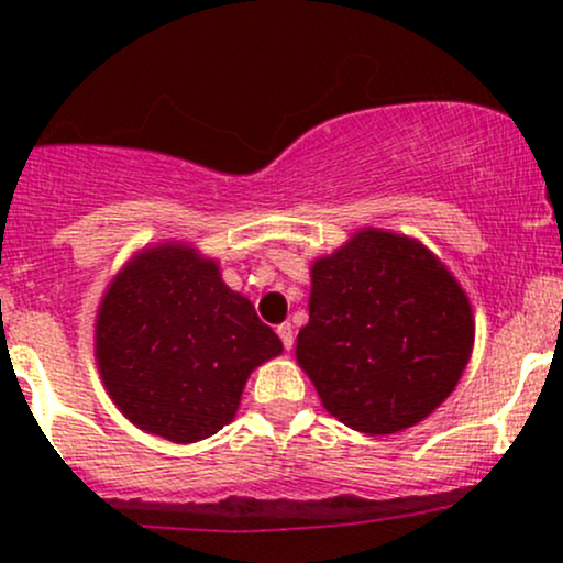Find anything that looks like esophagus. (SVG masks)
<instances>
[{
  "mask_svg": "<svg viewBox=\"0 0 563 563\" xmlns=\"http://www.w3.org/2000/svg\"><path fill=\"white\" fill-rule=\"evenodd\" d=\"M277 335H280L283 346H286V349L294 346V328H290V322H283V325H277Z\"/></svg>",
  "mask_w": 563,
  "mask_h": 563,
  "instance_id": "34e87169",
  "label": "esophagus"
}]
</instances>
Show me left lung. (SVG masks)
Here are the masks:
<instances>
[{
	"label": "left lung",
	"mask_w": 563,
	"mask_h": 563,
	"mask_svg": "<svg viewBox=\"0 0 563 563\" xmlns=\"http://www.w3.org/2000/svg\"><path fill=\"white\" fill-rule=\"evenodd\" d=\"M471 344L466 294L421 243L365 230L314 262L296 360L349 429L376 437L423 421L455 389Z\"/></svg>",
	"instance_id": "left-lung-1"
}]
</instances>
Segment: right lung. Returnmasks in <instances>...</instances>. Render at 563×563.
I'll list each match as a JSON object with an SVG mask.
<instances>
[{
    "mask_svg": "<svg viewBox=\"0 0 563 563\" xmlns=\"http://www.w3.org/2000/svg\"><path fill=\"white\" fill-rule=\"evenodd\" d=\"M283 352L254 303L187 245L129 262L97 314V365L119 410L169 442H198L235 416L245 378Z\"/></svg>",
    "mask_w": 563,
    "mask_h": 563,
    "instance_id": "obj_1",
    "label": "right lung"
}]
</instances>
